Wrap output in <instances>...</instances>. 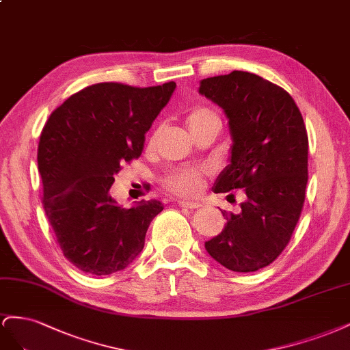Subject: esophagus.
<instances>
[{"label": "esophagus", "mask_w": 350, "mask_h": 350, "mask_svg": "<svg viewBox=\"0 0 350 350\" xmlns=\"http://www.w3.org/2000/svg\"><path fill=\"white\" fill-rule=\"evenodd\" d=\"M177 204H178V206L189 208V209H196L201 206V204L199 202H192V201H177Z\"/></svg>", "instance_id": "esophagus-1"}]
</instances>
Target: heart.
<instances>
[{"label":"heart","mask_w":350,"mask_h":350,"mask_svg":"<svg viewBox=\"0 0 350 350\" xmlns=\"http://www.w3.org/2000/svg\"><path fill=\"white\" fill-rule=\"evenodd\" d=\"M209 120H218L217 114L206 107H196L186 117V123L191 129L199 127L201 124L209 122ZM154 144V136L149 137L148 145ZM204 185V173L201 170L195 168H183V170H176V172L168 173L164 177V186L168 189L170 192L182 196H192L196 195Z\"/></svg>","instance_id":"heart-1"}]
</instances>
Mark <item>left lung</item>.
Segmentation results:
<instances>
[{"mask_svg":"<svg viewBox=\"0 0 350 350\" xmlns=\"http://www.w3.org/2000/svg\"><path fill=\"white\" fill-rule=\"evenodd\" d=\"M199 92L224 109L232 159L214 192L245 189L241 213H226L224 230L205 249L236 273L280 256L301 217L308 183V133L295 99L261 76L234 72L204 79Z\"/></svg>","mask_w":350,"mask_h":350,"instance_id":"8db88e82","label":"left lung"}]
</instances>
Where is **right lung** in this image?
<instances>
[{"instance_id": "right-lung-1", "label": "right lung", "mask_w": 350, "mask_h": 350, "mask_svg": "<svg viewBox=\"0 0 350 350\" xmlns=\"http://www.w3.org/2000/svg\"><path fill=\"white\" fill-rule=\"evenodd\" d=\"M176 83L136 88L117 82L88 86L55 108L38 145L42 204L64 256L81 271L108 275L141 254L159 201L132 208L109 189L124 163L144 151L145 133Z\"/></svg>"}]
</instances>
